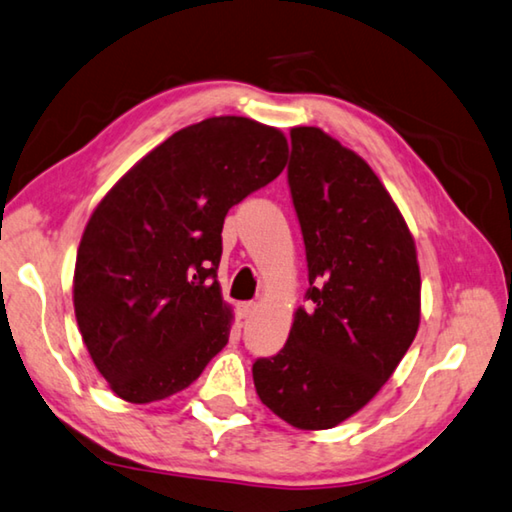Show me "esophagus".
I'll list each match as a JSON object with an SVG mask.
<instances>
[{
	"label": "esophagus",
	"mask_w": 512,
	"mask_h": 512,
	"mask_svg": "<svg viewBox=\"0 0 512 512\" xmlns=\"http://www.w3.org/2000/svg\"><path fill=\"white\" fill-rule=\"evenodd\" d=\"M254 312H256V303H251V301H242L236 306L238 319H249L251 315H254Z\"/></svg>",
	"instance_id": "esophagus-1"
}]
</instances>
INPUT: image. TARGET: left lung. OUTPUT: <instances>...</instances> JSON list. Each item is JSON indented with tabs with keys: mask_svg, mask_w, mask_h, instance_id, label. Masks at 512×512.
<instances>
[{
	"mask_svg": "<svg viewBox=\"0 0 512 512\" xmlns=\"http://www.w3.org/2000/svg\"><path fill=\"white\" fill-rule=\"evenodd\" d=\"M288 179L308 256L310 310L254 364L265 407L297 429H330L387 382L420 326L416 240L380 177L321 128L290 130Z\"/></svg>",
	"mask_w": 512,
	"mask_h": 512,
	"instance_id": "8db88e82",
	"label": "left lung"
}]
</instances>
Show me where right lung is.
<instances>
[{
    "mask_svg": "<svg viewBox=\"0 0 512 512\" xmlns=\"http://www.w3.org/2000/svg\"><path fill=\"white\" fill-rule=\"evenodd\" d=\"M288 152L279 128L211 116L152 148L96 204L76 254L74 312L121 400L184 391L227 346L233 312L215 281L224 215L279 177Z\"/></svg>",
    "mask_w": 512,
    "mask_h": 512,
    "instance_id": "add662e5",
    "label": "right lung"
}]
</instances>
